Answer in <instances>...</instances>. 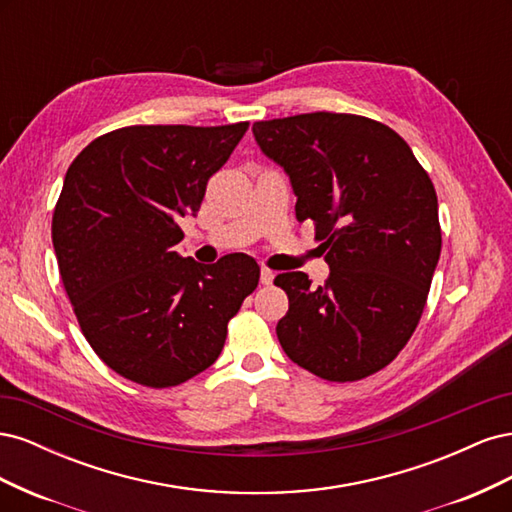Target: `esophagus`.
Masks as SVG:
<instances>
[{"label":"esophagus","instance_id":"esophagus-1","mask_svg":"<svg viewBox=\"0 0 512 512\" xmlns=\"http://www.w3.org/2000/svg\"><path fill=\"white\" fill-rule=\"evenodd\" d=\"M273 280H275V273H273L271 269H265V267H262V269H260V284L269 286V284H273Z\"/></svg>","mask_w":512,"mask_h":512}]
</instances>
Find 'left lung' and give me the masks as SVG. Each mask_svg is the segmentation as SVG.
<instances>
[{
  "instance_id": "8db88e82",
  "label": "left lung",
  "mask_w": 512,
  "mask_h": 512,
  "mask_svg": "<svg viewBox=\"0 0 512 512\" xmlns=\"http://www.w3.org/2000/svg\"><path fill=\"white\" fill-rule=\"evenodd\" d=\"M252 132L290 177L297 220L316 226L331 269L318 288L301 271L275 277L290 303L277 339L318 378L376 374L412 337L440 258L429 175L395 130L359 115L305 113Z\"/></svg>"
}]
</instances>
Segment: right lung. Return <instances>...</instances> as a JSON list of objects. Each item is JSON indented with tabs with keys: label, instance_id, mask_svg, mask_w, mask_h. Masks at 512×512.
Instances as JSON below:
<instances>
[{
	"label": "right lung",
	"instance_id": "1",
	"mask_svg": "<svg viewBox=\"0 0 512 512\" xmlns=\"http://www.w3.org/2000/svg\"><path fill=\"white\" fill-rule=\"evenodd\" d=\"M247 126H130L70 164L51 228L59 275L89 346L119 376L151 389L194 378L256 290L247 254L200 265L175 250L177 222L198 213Z\"/></svg>",
	"mask_w": 512,
	"mask_h": 512
}]
</instances>
